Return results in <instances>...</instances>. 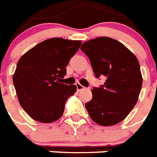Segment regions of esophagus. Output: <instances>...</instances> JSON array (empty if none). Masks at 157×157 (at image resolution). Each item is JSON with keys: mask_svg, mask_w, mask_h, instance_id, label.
I'll use <instances>...</instances> for the list:
<instances>
[{"mask_svg": "<svg viewBox=\"0 0 157 157\" xmlns=\"http://www.w3.org/2000/svg\"><path fill=\"white\" fill-rule=\"evenodd\" d=\"M75 86H76V87H77L78 92H79V91L82 90H84V89H85V87L83 86H82L79 82H76Z\"/></svg>", "mask_w": 157, "mask_h": 157, "instance_id": "34e87169", "label": "esophagus"}]
</instances>
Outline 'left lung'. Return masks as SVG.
Masks as SVG:
<instances>
[{
	"label": "left lung",
	"instance_id": "left-lung-1",
	"mask_svg": "<svg viewBox=\"0 0 157 157\" xmlns=\"http://www.w3.org/2000/svg\"><path fill=\"white\" fill-rule=\"evenodd\" d=\"M81 50L90 60L97 78L106 77L100 88L92 90L85 104L91 120L109 127L123 121L138 102L142 75L138 59L121 42L108 37L85 41Z\"/></svg>",
	"mask_w": 157,
	"mask_h": 157
}]
</instances>
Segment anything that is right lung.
<instances>
[{
    "mask_svg": "<svg viewBox=\"0 0 157 157\" xmlns=\"http://www.w3.org/2000/svg\"><path fill=\"white\" fill-rule=\"evenodd\" d=\"M81 44L78 40L52 37L38 43L19 59L14 86L19 104L34 120L50 123L62 116L65 103L77 87L61 81Z\"/></svg>",
    "mask_w": 157,
    "mask_h": 157,
    "instance_id": "1",
    "label": "right lung"
}]
</instances>
